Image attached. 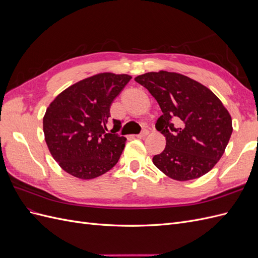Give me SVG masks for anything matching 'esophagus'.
<instances>
[{
	"mask_svg": "<svg viewBox=\"0 0 258 258\" xmlns=\"http://www.w3.org/2000/svg\"><path fill=\"white\" fill-rule=\"evenodd\" d=\"M147 135H148V130H147V129H144V130L141 132V134L136 136V137L139 138V139H142V138H145Z\"/></svg>",
	"mask_w": 258,
	"mask_h": 258,
	"instance_id": "esophagus-1",
	"label": "esophagus"
}]
</instances>
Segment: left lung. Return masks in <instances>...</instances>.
Returning a JSON list of instances; mask_svg holds the SVG:
<instances>
[{
	"mask_svg": "<svg viewBox=\"0 0 258 258\" xmlns=\"http://www.w3.org/2000/svg\"><path fill=\"white\" fill-rule=\"evenodd\" d=\"M135 81L150 91L162 112L156 129L166 137V147L154 156V165L176 181L208 173L232 134L231 117L221 100L206 86L178 73L150 72Z\"/></svg>",
	"mask_w": 258,
	"mask_h": 258,
	"instance_id": "8db88e82",
	"label": "left lung"
}]
</instances>
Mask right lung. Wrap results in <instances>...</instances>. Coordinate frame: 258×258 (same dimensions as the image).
Returning <instances> with one entry per match:
<instances>
[{"instance_id": "add662e5", "label": "right lung", "mask_w": 258, "mask_h": 258, "mask_svg": "<svg viewBox=\"0 0 258 258\" xmlns=\"http://www.w3.org/2000/svg\"><path fill=\"white\" fill-rule=\"evenodd\" d=\"M131 76L100 73L70 86L56 97L43 118L45 141L59 166L83 179L104 174L118 162L126 138L116 134L121 122L113 119L107 134L114 99Z\"/></svg>"}]
</instances>
